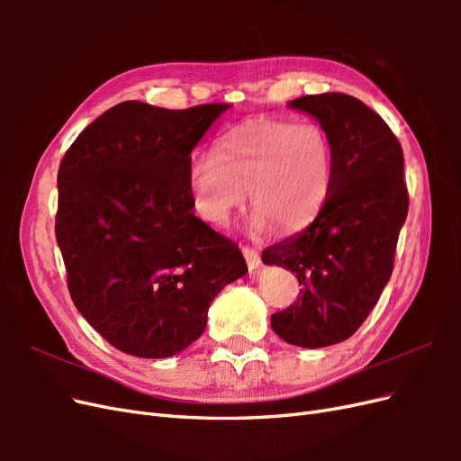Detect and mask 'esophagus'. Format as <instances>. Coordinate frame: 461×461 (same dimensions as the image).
Listing matches in <instances>:
<instances>
[{
	"label": "esophagus",
	"instance_id": "esophagus-1",
	"mask_svg": "<svg viewBox=\"0 0 461 461\" xmlns=\"http://www.w3.org/2000/svg\"><path fill=\"white\" fill-rule=\"evenodd\" d=\"M242 254H244V258H246V263H248V269H249V273L252 271H256L258 267H259V263H261V258H259V252L258 249H254V248H242Z\"/></svg>",
	"mask_w": 461,
	"mask_h": 461
}]
</instances>
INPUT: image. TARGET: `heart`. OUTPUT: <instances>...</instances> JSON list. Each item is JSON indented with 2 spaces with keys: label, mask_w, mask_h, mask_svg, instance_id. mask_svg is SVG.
Here are the masks:
<instances>
[{
  "label": "heart",
  "mask_w": 461,
  "mask_h": 461,
  "mask_svg": "<svg viewBox=\"0 0 461 461\" xmlns=\"http://www.w3.org/2000/svg\"><path fill=\"white\" fill-rule=\"evenodd\" d=\"M334 173L330 138L313 121L248 119L222 132L207 156L188 165L194 212L213 227H227L246 203L252 225L298 230L323 209Z\"/></svg>",
  "instance_id": "obj_1"
}]
</instances>
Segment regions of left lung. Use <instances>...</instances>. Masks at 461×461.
Segmentation results:
<instances>
[{
    "instance_id": "1",
    "label": "left lung",
    "mask_w": 461,
    "mask_h": 461,
    "mask_svg": "<svg viewBox=\"0 0 461 461\" xmlns=\"http://www.w3.org/2000/svg\"><path fill=\"white\" fill-rule=\"evenodd\" d=\"M290 109L313 117L330 138L329 198L308 229L263 249L265 265L296 273L300 298L271 315L285 342L323 348L350 339L379 302L408 217L403 153L388 124L357 97L303 95Z\"/></svg>"
}]
</instances>
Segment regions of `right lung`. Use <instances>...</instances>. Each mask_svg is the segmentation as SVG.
<instances>
[{
    "label": "right lung",
    "mask_w": 461,
    "mask_h": 461,
    "mask_svg": "<svg viewBox=\"0 0 461 461\" xmlns=\"http://www.w3.org/2000/svg\"><path fill=\"white\" fill-rule=\"evenodd\" d=\"M229 104L122 102L78 134L58 173L55 239L80 315L136 357H171L248 273L244 256L192 213V149Z\"/></svg>",
    "instance_id": "right-lung-1"
}]
</instances>
